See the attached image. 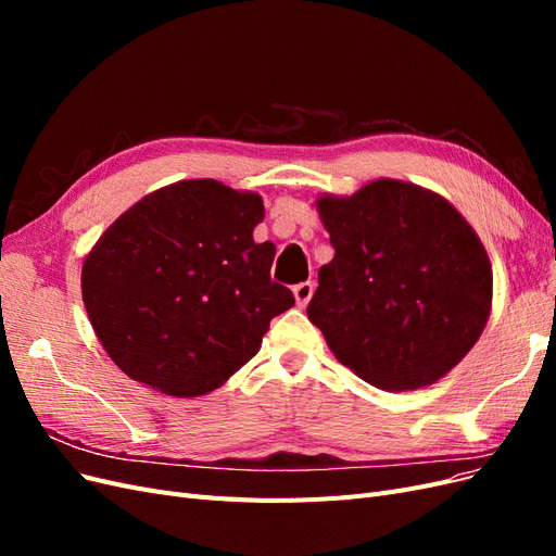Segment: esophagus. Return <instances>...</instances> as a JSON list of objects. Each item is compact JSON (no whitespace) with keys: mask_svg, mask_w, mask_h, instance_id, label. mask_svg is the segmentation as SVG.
Returning <instances> with one entry per match:
<instances>
[{"mask_svg":"<svg viewBox=\"0 0 556 556\" xmlns=\"http://www.w3.org/2000/svg\"><path fill=\"white\" fill-rule=\"evenodd\" d=\"M313 290H315V285L308 282V280L294 285V299H296V306L299 308H304L308 304L311 296H313Z\"/></svg>","mask_w":556,"mask_h":556,"instance_id":"1","label":"esophagus"}]
</instances>
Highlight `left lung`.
<instances>
[{
    "mask_svg": "<svg viewBox=\"0 0 556 556\" xmlns=\"http://www.w3.org/2000/svg\"><path fill=\"white\" fill-rule=\"evenodd\" d=\"M333 260L308 319L341 364L387 392L443 378L476 345L492 308V264L447 201L376 180L317 201Z\"/></svg>",
    "mask_w": 556,
    "mask_h": 556,
    "instance_id": "obj_1",
    "label": "left lung"
}]
</instances>
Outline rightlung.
Masks as SVG:
<instances>
[{
    "label": "right lung",
    "mask_w": 556,
    "mask_h": 556,
    "mask_svg": "<svg viewBox=\"0 0 556 556\" xmlns=\"http://www.w3.org/2000/svg\"><path fill=\"white\" fill-rule=\"evenodd\" d=\"M260 194L201 178L141 199L83 264V304L109 357L172 396L220 387L294 306L271 280L274 243H255Z\"/></svg>",
    "instance_id": "right-lung-1"
}]
</instances>
